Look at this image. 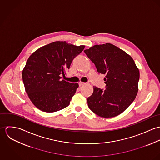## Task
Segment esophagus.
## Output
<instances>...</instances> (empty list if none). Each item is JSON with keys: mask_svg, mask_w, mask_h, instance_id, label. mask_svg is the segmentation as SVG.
I'll return each mask as SVG.
<instances>
[{"mask_svg": "<svg viewBox=\"0 0 160 160\" xmlns=\"http://www.w3.org/2000/svg\"><path fill=\"white\" fill-rule=\"evenodd\" d=\"M86 83L85 82H79V86H83V85H84Z\"/></svg>", "mask_w": 160, "mask_h": 160, "instance_id": "obj_1", "label": "esophagus"}]
</instances>
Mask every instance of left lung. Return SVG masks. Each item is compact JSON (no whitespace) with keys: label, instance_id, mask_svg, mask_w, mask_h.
Wrapping results in <instances>:
<instances>
[{"label":"left lung","instance_id":"obj_1","mask_svg":"<svg viewBox=\"0 0 160 160\" xmlns=\"http://www.w3.org/2000/svg\"><path fill=\"white\" fill-rule=\"evenodd\" d=\"M84 52L97 71L105 76L106 90L93 86L88 98L89 108L106 118L122 113L135 100L138 90L140 72L133 58L110 43L95 45Z\"/></svg>","mask_w":160,"mask_h":160}]
</instances>
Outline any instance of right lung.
<instances>
[{"label": "right lung", "instance_id": "obj_1", "mask_svg": "<svg viewBox=\"0 0 160 160\" xmlns=\"http://www.w3.org/2000/svg\"><path fill=\"white\" fill-rule=\"evenodd\" d=\"M84 48L59 41L40 47L30 55L22 78L25 91L36 108L52 113L68 106L79 84L61 80V76Z\"/></svg>", "mask_w": 160, "mask_h": 160}]
</instances>
